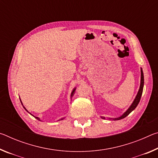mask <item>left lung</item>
<instances>
[{
	"mask_svg": "<svg viewBox=\"0 0 158 158\" xmlns=\"http://www.w3.org/2000/svg\"><path fill=\"white\" fill-rule=\"evenodd\" d=\"M143 84H144V79H143V70L141 68V83H140V87H139V91L137 93V95L136 96V98L135 99V100L133 101V102L131 106L129 107V109H127V110L125 112V113L121 116L120 117H118V118H109V119L111 120H114V121H118V120H121L124 118L126 117L127 115H129L131 112H132L134 109H135L136 107H137V106L138 105L139 102L140 101V99L141 97V95H142V92H143ZM101 118L102 119H105V117H103V116H101Z\"/></svg>",
	"mask_w": 158,
	"mask_h": 158,
	"instance_id": "obj_1",
	"label": "left lung"
}]
</instances>
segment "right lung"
<instances>
[{
	"label": "right lung",
	"instance_id": "1",
	"mask_svg": "<svg viewBox=\"0 0 158 158\" xmlns=\"http://www.w3.org/2000/svg\"><path fill=\"white\" fill-rule=\"evenodd\" d=\"M75 90H76V88H74V89H73V92H72V93H71V98L72 97H73V95H74V91H75ZM20 101H21V105H23V104H22V102H21V100H20ZM23 108H24L25 109H26V111H28L27 110H26V109L24 107V106H23ZM28 113H29V112H28ZM29 114H31V113H29ZM32 115V114H31ZM32 116H33V115H32ZM35 118H37V120H38V121H41V120L40 119V118H38V117H35V116H34ZM63 119H64L63 118H60V120H59V121H61V120H63Z\"/></svg>",
	"mask_w": 158,
	"mask_h": 158
}]
</instances>
